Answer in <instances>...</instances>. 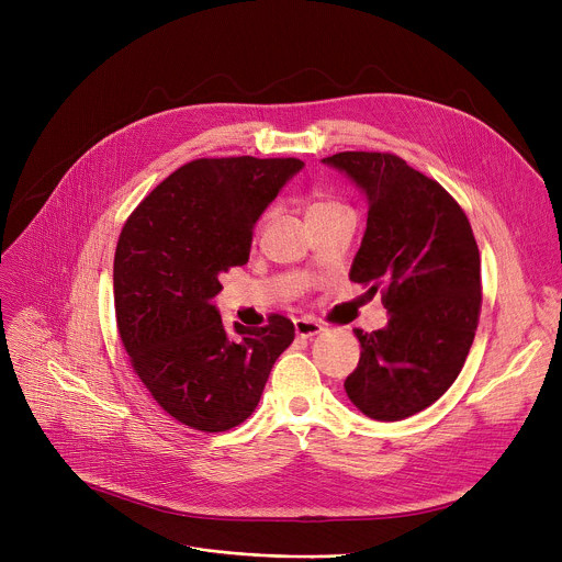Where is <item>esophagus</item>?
<instances>
[{
  "label": "esophagus",
  "mask_w": 562,
  "mask_h": 562,
  "mask_svg": "<svg viewBox=\"0 0 562 562\" xmlns=\"http://www.w3.org/2000/svg\"><path fill=\"white\" fill-rule=\"evenodd\" d=\"M293 326H296V335L303 339H312L323 333V326L314 318H296L293 321Z\"/></svg>",
  "instance_id": "obj_1"
}]
</instances>
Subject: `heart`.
<instances>
[{
    "label": "heart",
    "instance_id": "heart-1",
    "mask_svg": "<svg viewBox=\"0 0 562 562\" xmlns=\"http://www.w3.org/2000/svg\"><path fill=\"white\" fill-rule=\"evenodd\" d=\"M330 206H339V202L335 200H328V198H314L307 206V214H314V212H323V210H330Z\"/></svg>",
    "mask_w": 562,
    "mask_h": 562
}]
</instances>
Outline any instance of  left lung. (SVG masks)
Returning a JSON list of instances; mask_svg holds the SVG:
<instances>
[{"label": "left lung", "instance_id": "8db88e82", "mask_svg": "<svg viewBox=\"0 0 562 562\" xmlns=\"http://www.w3.org/2000/svg\"><path fill=\"white\" fill-rule=\"evenodd\" d=\"M369 204L348 278L375 293L385 328L356 330L362 352L344 390L362 415L401 422L432 405L458 378L481 312V255L460 204L424 172L387 153L323 159Z\"/></svg>", "mask_w": 562, "mask_h": 562}]
</instances>
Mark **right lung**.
I'll list each match as a JSON object with an SVG mask.
<instances>
[{
  "mask_svg": "<svg viewBox=\"0 0 562 562\" xmlns=\"http://www.w3.org/2000/svg\"><path fill=\"white\" fill-rule=\"evenodd\" d=\"M301 159H195L177 168L127 218L113 259L117 333L140 382L180 424L223 432L259 403L293 341L269 326L225 330L214 305L221 273L244 266L252 229Z\"/></svg>",
  "mask_w": 562,
  "mask_h": 562,
  "instance_id": "obj_1",
  "label": "right lung"
}]
</instances>
